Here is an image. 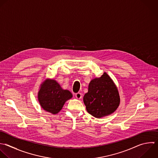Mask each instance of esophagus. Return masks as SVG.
Returning a JSON list of instances; mask_svg holds the SVG:
<instances>
[{
	"label": "esophagus",
	"mask_w": 158,
	"mask_h": 158,
	"mask_svg": "<svg viewBox=\"0 0 158 158\" xmlns=\"http://www.w3.org/2000/svg\"><path fill=\"white\" fill-rule=\"evenodd\" d=\"M75 97H76L77 99H80L82 98V94H81V93H77L75 94Z\"/></svg>",
	"instance_id": "obj_1"
}]
</instances>
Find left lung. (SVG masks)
Segmentation results:
<instances>
[{"instance_id":"obj_1","label":"left lung","mask_w":158,"mask_h":158,"mask_svg":"<svg viewBox=\"0 0 158 158\" xmlns=\"http://www.w3.org/2000/svg\"><path fill=\"white\" fill-rule=\"evenodd\" d=\"M83 102L88 112L96 118L109 115L116 110L120 104L118 91L106 72L90 81Z\"/></svg>"}]
</instances>
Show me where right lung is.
I'll return each instance as SVG.
<instances>
[{
    "instance_id": "1",
    "label": "right lung",
    "mask_w": 158,
    "mask_h": 158,
    "mask_svg": "<svg viewBox=\"0 0 158 158\" xmlns=\"http://www.w3.org/2000/svg\"><path fill=\"white\" fill-rule=\"evenodd\" d=\"M72 96L70 91L63 89L60 85L52 79H47L41 85L38 94L41 107L52 114L60 112L65 102Z\"/></svg>"
}]
</instances>
